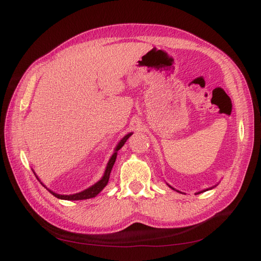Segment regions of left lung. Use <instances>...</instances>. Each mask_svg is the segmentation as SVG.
I'll use <instances>...</instances> for the list:
<instances>
[{
  "instance_id": "left-lung-1",
  "label": "left lung",
  "mask_w": 261,
  "mask_h": 261,
  "mask_svg": "<svg viewBox=\"0 0 261 261\" xmlns=\"http://www.w3.org/2000/svg\"><path fill=\"white\" fill-rule=\"evenodd\" d=\"M167 185H168V184H167ZM168 186H169V187L171 188V190H174V191H176V192H178V193H180L179 191H177V190H175V188H174V187H171L170 185H168ZM215 186H216V185H215ZM215 186H212V187H210V188H206V190H203V191H201V192H197L196 194H199V193H203V192H206V191H210V190H212V188H214Z\"/></svg>"
}]
</instances>
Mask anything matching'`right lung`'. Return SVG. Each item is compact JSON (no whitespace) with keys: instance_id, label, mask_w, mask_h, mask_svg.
Returning <instances> with one entry per match:
<instances>
[{"instance_id":"right-lung-1","label":"right lung","mask_w":261,"mask_h":261,"mask_svg":"<svg viewBox=\"0 0 261 261\" xmlns=\"http://www.w3.org/2000/svg\"><path fill=\"white\" fill-rule=\"evenodd\" d=\"M132 134H134V132H130V134L125 135V136H124L123 138H122V139L119 141L118 145H116V147L114 148V152H113L112 156H111V158L109 159V163H108V165H107V167H105V170H104V174H103V176H102V178L99 179L98 181H96L94 185L90 186L88 188H86V190L82 191V192H80V193L69 194V195H62V194L55 193V192H53L51 190H49V188H47L45 185L42 184V182L40 181V179L38 178V176L36 175L35 170H33V173H35V175H36V177L38 178V180L41 182L42 186H45V187L47 188V190L53 194V195H54L55 197H57V198H59V199H66V201H80V199H87V198L95 197V196L97 195V194H98L99 192H102L103 188L108 185L109 179H110L111 170H112V167H113V165H114V163H115L116 156H118V151L120 150V149H121L122 147H123L125 141H126L127 139H129L130 136H131Z\"/></svg>"}]
</instances>
